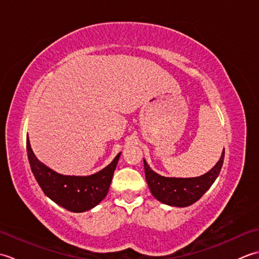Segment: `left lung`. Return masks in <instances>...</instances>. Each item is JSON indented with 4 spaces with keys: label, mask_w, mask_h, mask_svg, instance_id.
<instances>
[{
    "label": "left lung",
    "mask_w": 259,
    "mask_h": 259,
    "mask_svg": "<svg viewBox=\"0 0 259 259\" xmlns=\"http://www.w3.org/2000/svg\"><path fill=\"white\" fill-rule=\"evenodd\" d=\"M225 157V149L219 161L209 171L200 177L171 178L163 177L148 166L144 159L145 174L152 196L164 205L187 207L199 200L202 195L210 188L221 172Z\"/></svg>",
    "instance_id": "left-lung-1"
}]
</instances>
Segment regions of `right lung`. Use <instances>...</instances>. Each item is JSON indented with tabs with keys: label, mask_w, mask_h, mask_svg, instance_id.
Here are the masks:
<instances>
[{
	"label": "right lung",
	"mask_w": 259,
	"mask_h": 259,
	"mask_svg": "<svg viewBox=\"0 0 259 259\" xmlns=\"http://www.w3.org/2000/svg\"><path fill=\"white\" fill-rule=\"evenodd\" d=\"M26 151L33 175L43 192L59 206L72 212H83L96 207L107 196L121 152L113 161L91 176H64L37 160L26 138Z\"/></svg>",
	"instance_id": "1"
}]
</instances>
